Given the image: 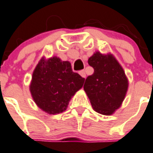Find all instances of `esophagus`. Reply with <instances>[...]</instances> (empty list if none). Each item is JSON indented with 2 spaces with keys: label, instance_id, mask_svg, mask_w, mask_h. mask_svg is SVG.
<instances>
[{
  "label": "esophagus",
  "instance_id": "1",
  "mask_svg": "<svg viewBox=\"0 0 153 153\" xmlns=\"http://www.w3.org/2000/svg\"><path fill=\"white\" fill-rule=\"evenodd\" d=\"M79 75H80L81 76H82V78H85V71H79Z\"/></svg>",
  "mask_w": 153,
  "mask_h": 153
}]
</instances>
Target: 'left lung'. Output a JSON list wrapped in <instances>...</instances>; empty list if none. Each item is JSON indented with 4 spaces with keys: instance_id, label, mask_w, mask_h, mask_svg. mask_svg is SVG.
Masks as SVG:
<instances>
[{
    "instance_id": "obj_1",
    "label": "left lung",
    "mask_w": 153,
    "mask_h": 153,
    "mask_svg": "<svg viewBox=\"0 0 153 153\" xmlns=\"http://www.w3.org/2000/svg\"><path fill=\"white\" fill-rule=\"evenodd\" d=\"M94 73L85 79L83 88L93 109L103 115H111L123 101L128 89L124 71L112 55L99 52L88 60Z\"/></svg>"
}]
</instances>
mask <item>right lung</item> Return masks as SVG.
<instances>
[{"label": "right lung", "mask_w": 153, "mask_h": 153, "mask_svg": "<svg viewBox=\"0 0 153 153\" xmlns=\"http://www.w3.org/2000/svg\"><path fill=\"white\" fill-rule=\"evenodd\" d=\"M85 79L72 71L69 62L57 57L40 61L30 85L33 99L40 109L49 114L62 113L70 99L82 88Z\"/></svg>", "instance_id": "add662e5"}]
</instances>
